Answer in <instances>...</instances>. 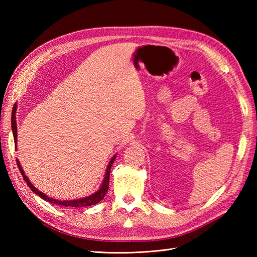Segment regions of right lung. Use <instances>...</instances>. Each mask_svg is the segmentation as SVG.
I'll use <instances>...</instances> for the list:
<instances>
[{
  "label": "right lung",
  "instance_id": "obj_1",
  "mask_svg": "<svg viewBox=\"0 0 257 257\" xmlns=\"http://www.w3.org/2000/svg\"><path fill=\"white\" fill-rule=\"evenodd\" d=\"M16 109H18V103H14V107H13V110H12V119H11V122H12V133H13V137H14V144H15V147H18V125H16ZM116 156L117 155H114L110 159V161H109L107 169H106V172H105V177H103V180H102V183L100 185V188L98 189L95 193H92L88 196H85V198H80V199H76V200H64V201L51 198V196H47L45 193H43V192H41V191H38L34 187V185L31 183L30 179L25 176V172L23 170V168H22L19 159H16V162H18L19 169H20V171L22 173V176H23V179L25 180L26 184L29 185L30 189L33 191V192L37 194L43 200L50 202V203L62 205V206L85 207V206H90V205H95L97 203H99V202L103 198H105V195H106L107 191H108V187H109V173H110V169H111V166H112L114 159H116Z\"/></svg>",
  "mask_w": 257,
  "mask_h": 257
}]
</instances>
